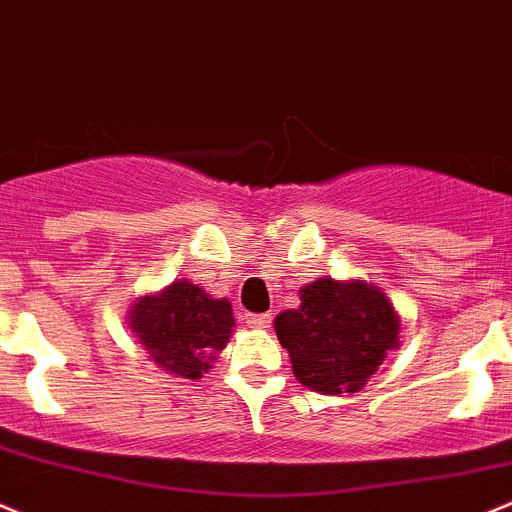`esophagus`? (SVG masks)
Listing matches in <instances>:
<instances>
[{
	"label": "esophagus",
	"instance_id": "obj_1",
	"mask_svg": "<svg viewBox=\"0 0 512 512\" xmlns=\"http://www.w3.org/2000/svg\"><path fill=\"white\" fill-rule=\"evenodd\" d=\"M246 324L253 329H269L271 314H246Z\"/></svg>",
	"mask_w": 512,
	"mask_h": 512
}]
</instances>
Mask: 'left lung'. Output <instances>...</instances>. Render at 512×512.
I'll return each mask as SVG.
<instances>
[{"mask_svg":"<svg viewBox=\"0 0 512 512\" xmlns=\"http://www.w3.org/2000/svg\"><path fill=\"white\" fill-rule=\"evenodd\" d=\"M274 326L296 379L321 394L359 392L399 342L394 306L362 281L304 286L299 309L276 316Z\"/></svg>","mask_w":512,"mask_h":512,"instance_id":"left-lung-1","label":"left lung"}]
</instances>
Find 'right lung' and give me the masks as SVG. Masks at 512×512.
Here are the masks:
<instances>
[{"label": "right lung", "mask_w": 512, "mask_h": 512, "mask_svg": "<svg viewBox=\"0 0 512 512\" xmlns=\"http://www.w3.org/2000/svg\"><path fill=\"white\" fill-rule=\"evenodd\" d=\"M130 329L168 372L196 379L211 367L213 354L226 347L233 309L226 299H211L191 281H175L163 294L145 296L133 306Z\"/></svg>", "instance_id": "add662e5"}]
</instances>
